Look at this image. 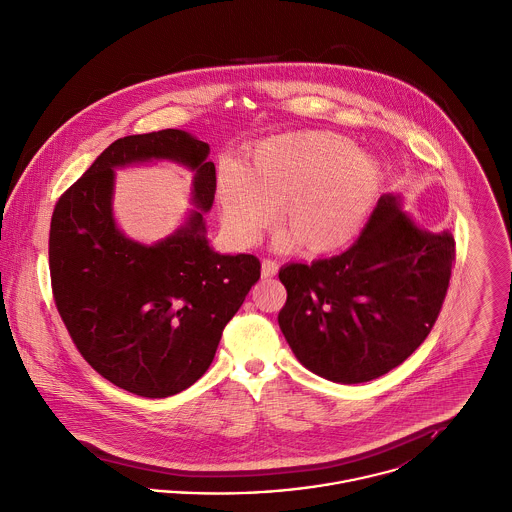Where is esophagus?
Here are the masks:
<instances>
[{"mask_svg":"<svg viewBox=\"0 0 512 512\" xmlns=\"http://www.w3.org/2000/svg\"><path fill=\"white\" fill-rule=\"evenodd\" d=\"M276 272H278V262H274L270 258L262 260V276L264 278H272Z\"/></svg>","mask_w":512,"mask_h":512,"instance_id":"34e87169","label":"esophagus"}]
</instances>
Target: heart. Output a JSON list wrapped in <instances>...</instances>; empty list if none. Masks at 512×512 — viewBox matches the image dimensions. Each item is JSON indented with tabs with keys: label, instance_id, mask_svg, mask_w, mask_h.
Wrapping results in <instances>:
<instances>
[{
	"label": "heart",
	"instance_id": "heart-1",
	"mask_svg": "<svg viewBox=\"0 0 512 512\" xmlns=\"http://www.w3.org/2000/svg\"><path fill=\"white\" fill-rule=\"evenodd\" d=\"M380 164L334 132L306 130L260 142L246 168L226 162L218 204L240 242H256L280 207L282 248L308 254L346 246L364 226L380 190Z\"/></svg>",
	"mask_w": 512,
	"mask_h": 512
}]
</instances>
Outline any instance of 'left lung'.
<instances>
[{
	"instance_id": "8db88e82",
	"label": "left lung",
	"mask_w": 512,
	"mask_h": 512,
	"mask_svg": "<svg viewBox=\"0 0 512 512\" xmlns=\"http://www.w3.org/2000/svg\"><path fill=\"white\" fill-rule=\"evenodd\" d=\"M448 232L420 230L386 194L338 256L288 264L278 324L296 358L332 382L374 380L430 334L454 264Z\"/></svg>"
}]
</instances>
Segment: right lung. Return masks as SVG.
<instances>
[{
  "instance_id": "obj_1",
  "label": "right lung",
  "mask_w": 512,
  "mask_h": 512,
  "mask_svg": "<svg viewBox=\"0 0 512 512\" xmlns=\"http://www.w3.org/2000/svg\"><path fill=\"white\" fill-rule=\"evenodd\" d=\"M208 152L206 142L182 130L120 138L60 196L52 214L58 312L84 360L138 396L178 394L208 370L226 324L260 278V260L214 252L202 212L154 246L128 240L112 216L114 168L180 162L194 170V202L208 212L216 194Z\"/></svg>"
}]
</instances>
